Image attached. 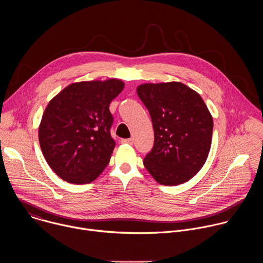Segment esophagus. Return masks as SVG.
I'll return each mask as SVG.
<instances>
[{
  "mask_svg": "<svg viewBox=\"0 0 263 263\" xmlns=\"http://www.w3.org/2000/svg\"><path fill=\"white\" fill-rule=\"evenodd\" d=\"M133 138H124L121 140L122 143H127V144H132L133 143Z\"/></svg>",
  "mask_w": 263,
  "mask_h": 263,
  "instance_id": "34e87169",
  "label": "esophagus"
}]
</instances>
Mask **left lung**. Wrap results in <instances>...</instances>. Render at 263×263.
Returning a JSON list of instances; mask_svg holds the SVG:
<instances>
[{
  "mask_svg": "<svg viewBox=\"0 0 263 263\" xmlns=\"http://www.w3.org/2000/svg\"><path fill=\"white\" fill-rule=\"evenodd\" d=\"M154 129V146L143 165L160 184L175 186L196 176L205 164L213 120L202 97L181 82L144 83L136 88Z\"/></svg>",
  "mask_w": 263,
  "mask_h": 263,
  "instance_id": "obj_1",
  "label": "left lung"
}]
</instances>
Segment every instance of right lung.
Instances as JSON below:
<instances>
[{"label": "right lung", "instance_id": "obj_1", "mask_svg": "<svg viewBox=\"0 0 263 263\" xmlns=\"http://www.w3.org/2000/svg\"><path fill=\"white\" fill-rule=\"evenodd\" d=\"M125 87L120 79L71 83L46 107L39 139L50 167L62 180L86 184L108 165L116 146L109 105Z\"/></svg>", "mask_w": 263, "mask_h": 263}]
</instances>
